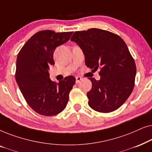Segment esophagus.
<instances>
[{"label":"esophagus","mask_w":152,"mask_h":152,"mask_svg":"<svg viewBox=\"0 0 152 152\" xmlns=\"http://www.w3.org/2000/svg\"><path fill=\"white\" fill-rule=\"evenodd\" d=\"M82 80V78L81 77H80V76L76 77V83H77V84H79V83L80 82V81Z\"/></svg>","instance_id":"esophagus-1"}]
</instances>
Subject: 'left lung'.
I'll return each mask as SVG.
<instances>
[{
    "mask_svg": "<svg viewBox=\"0 0 152 152\" xmlns=\"http://www.w3.org/2000/svg\"><path fill=\"white\" fill-rule=\"evenodd\" d=\"M70 41L82 48L87 67L100 69V80L89 78L92 82L86 94L89 107L100 113L118 109L132 93L136 74L125 42L118 34L97 28L75 32Z\"/></svg>",
    "mask_w": 152,
    "mask_h": 152,
    "instance_id": "left-lung-1",
    "label": "left lung"
}]
</instances>
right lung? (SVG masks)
I'll use <instances>...</instances> for the list:
<instances>
[{
    "instance_id": "right-lung-1",
    "label": "right lung",
    "mask_w": 152,
    "mask_h": 152,
    "mask_svg": "<svg viewBox=\"0 0 152 152\" xmlns=\"http://www.w3.org/2000/svg\"><path fill=\"white\" fill-rule=\"evenodd\" d=\"M72 32L41 30L25 43L16 59V81L28 104L45 116L59 114L66 107L70 91L75 84L73 76L59 83L49 77L48 70L54 65V51L69 40Z\"/></svg>"
}]
</instances>
